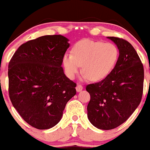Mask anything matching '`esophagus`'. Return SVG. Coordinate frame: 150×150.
Here are the masks:
<instances>
[{
  "mask_svg": "<svg viewBox=\"0 0 150 150\" xmlns=\"http://www.w3.org/2000/svg\"><path fill=\"white\" fill-rule=\"evenodd\" d=\"M76 90L77 92L81 91L83 90V86L81 84H77V86H76Z\"/></svg>",
  "mask_w": 150,
  "mask_h": 150,
  "instance_id": "34e87169",
  "label": "esophagus"
}]
</instances>
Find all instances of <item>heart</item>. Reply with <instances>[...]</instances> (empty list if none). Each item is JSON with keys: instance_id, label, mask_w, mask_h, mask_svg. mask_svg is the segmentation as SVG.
Instances as JSON below:
<instances>
[{"instance_id": "heart-1", "label": "heart", "mask_w": 150, "mask_h": 150, "mask_svg": "<svg viewBox=\"0 0 150 150\" xmlns=\"http://www.w3.org/2000/svg\"><path fill=\"white\" fill-rule=\"evenodd\" d=\"M118 58V50L113 43L83 39L73 46L71 55L63 56L62 63L66 75L71 80L78 74L81 66L83 79L99 81L112 71Z\"/></svg>"}]
</instances>
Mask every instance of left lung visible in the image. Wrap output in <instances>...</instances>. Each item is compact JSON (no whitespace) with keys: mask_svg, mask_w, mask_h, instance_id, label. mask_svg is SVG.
Wrapping results in <instances>:
<instances>
[{"mask_svg":"<svg viewBox=\"0 0 150 150\" xmlns=\"http://www.w3.org/2000/svg\"><path fill=\"white\" fill-rule=\"evenodd\" d=\"M108 39L119 50L116 65L104 80L86 87L91 95L88 119L103 130L115 129L133 113L142 100L144 81L143 65L133 46L121 38Z\"/></svg>","mask_w":150,"mask_h":150,"instance_id":"obj_1","label":"left lung"}]
</instances>
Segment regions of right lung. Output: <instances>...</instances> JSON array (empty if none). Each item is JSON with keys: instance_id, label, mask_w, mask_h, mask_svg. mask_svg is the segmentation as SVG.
Instances as JSON below:
<instances>
[{"instance_id": "add662e5", "label": "right lung", "mask_w": 150, "mask_h": 150, "mask_svg": "<svg viewBox=\"0 0 150 150\" xmlns=\"http://www.w3.org/2000/svg\"><path fill=\"white\" fill-rule=\"evenodd\" d=\"M69 46L61 35H44L26 42L8 64L11 101L31 126L48 129L60 121L76 83L67 78L62 59Z\"/></svg>"}]
</instances>
